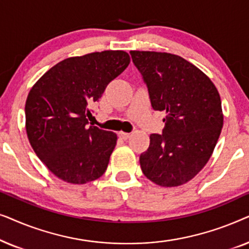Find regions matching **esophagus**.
Instances as JSON below:
<instances>
[{
	"label": "esophagus",
	"mask_w": 249,
	"mask_h": 249,
	"mask_svg": "<svg viewBox=\"0 0 249 249\" xmlns=\"http://www.w3.org/2000/svg\"><path fill=\"white\" fill-rule=\"evenodd\" d=\"M119 137H121L122 139H128L129 137H130V134H128V132H124V131H120L119 132Z\"/></svg>",
	"instance_id": "34e87169"
}]
</instances>
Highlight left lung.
I'll return each mask as SVG.
<instances>
[{"label": "left lung", "instance_id": "1", "mask_svg": "<svg viewBox=\"0 0 249 249\" xmlns=\"http://www.w3.org/2000/svg\"><path fill=\"white\" fill-rule=\"evenodd\" d=\"M148 88L152 107L164 111L162 135L149 136L142 171L161 187L192 180L212 155L223 125L220 94L209 77L179 55L130 51Z\"/></svg>", "mask_w": 249, "mask_h": 249}]
</instances>
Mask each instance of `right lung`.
Segmentation results:
<instances>
[{"label": "right lung", "mask_w": 249, "mask_h": 249, "mask_svg": "<svg viewBox=\"0 0 249 249\" xmlns=\"http://www.w3.org/2000/svg\"><path fill=\"white\" fill-rule=\"evenodd\" d=\"M124 51H103L61 61L27 96L26 131L34 152L63 181L84 185L103 176L117 134L88 127L90 107L128 64Z\"/></svg>", "instance_id": "obj_1"}]
</instances>
